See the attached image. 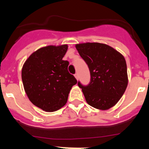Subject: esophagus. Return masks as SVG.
Instances as JSON below:
<instances>
[{
  "label": "esophagus",
  "mask_w": 149,
  "mask_h": 149,
  "mask_svg": "<svg viewBox=\"0 0 149 149\" xmlns=\"http://www.w3.org/2000/svg\"><path fill=\"white\" fill-rule=\"evenodd\" d=\"M74 76H75V78H76L77 80H78V77H79V76H78V73H76V74H75V75H74Z\"/></svg>",
  "instance_id": "obj_1"
}]
</instances>
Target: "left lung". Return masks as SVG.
<instances>
[{
    "mask_svg": "<svg viewBox=\"0 0 149 149\" xmlns=\"http://www.w3.org/2000/svg\"><path fill=\"white\" fill-rule=\"evenodd\" d=\"M76 47L90 73L88 85L78 83L86 102L101 110L113 107L127 86V64L124 57L113 47L99 42L77 44Z\"/></svg>",
    "mask_w": 149,
    "mask_h": 149,
    "instance_id": "1",
    "label": "left lung"
}]
</instances>
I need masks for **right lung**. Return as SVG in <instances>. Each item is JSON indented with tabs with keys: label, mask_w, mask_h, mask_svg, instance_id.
Instances as JSON below:
<instances>
[{
	"label": "right lung",
	"mask_w": 149,
	"mask_h": 149,
	"mask_svg": "<svg viewBox=\"0 0 149 149\" xmlns=\"http://www.w3.org/2000/svg\"><path fill=\"white\" fill-rule=\"evenodd\" d=\"M67 45H49L31 54L22 70V79L32 104L43 111H55L66 104L73 85L77 83L69 73L68 61L62 58Z\"/></svg>",
	"instance_id": "obj_1"
}]
</instances>
